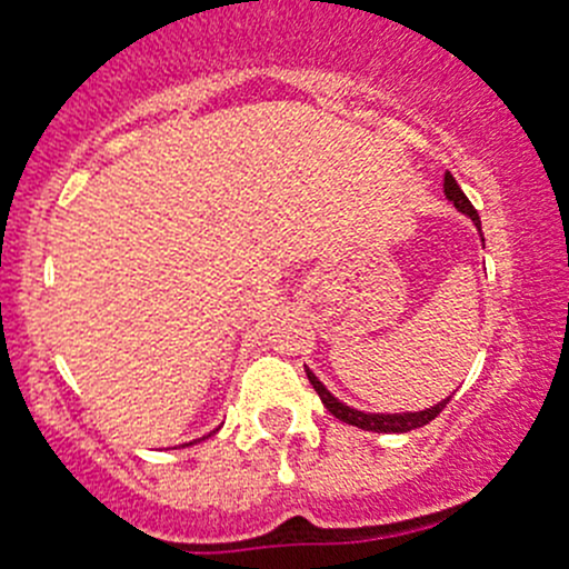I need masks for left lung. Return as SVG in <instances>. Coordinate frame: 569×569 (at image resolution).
<instances>
[{
  "instance_id": "obj_1",
  "label": "left lung",
  "mask_w": 569,
  "mask_h": 569,
  "mask_svg": "<svg viewBox=\"0 0 569 569\" xmlns=\"http://www.w3.org/2000/svg\"><path fill=\"white\" fill-rule=\"evenodd\" d=\"M443 193H446V199L452 201V204L458 207L460 212H466V216H469V219L477 224V230H480V216H477V210L471 207V201L466 199V193L460 190V184L455 182V177L449 171H446V177H443ZM306 376H309V381L315 385L317 396L322 398V405H326V410L331 412L333 418L350 423V427L368 429V432H410V429L427 427V423L435 421V418L443 412V407L449 405V398H443V401H440V405H435L432 410H421V412H392V416H379V412H362V410H353V407H345L342 401H337V398H333L331 392L322 387V381L317 379L311 370H306Z\"/></svg>"
}]
</instances>
